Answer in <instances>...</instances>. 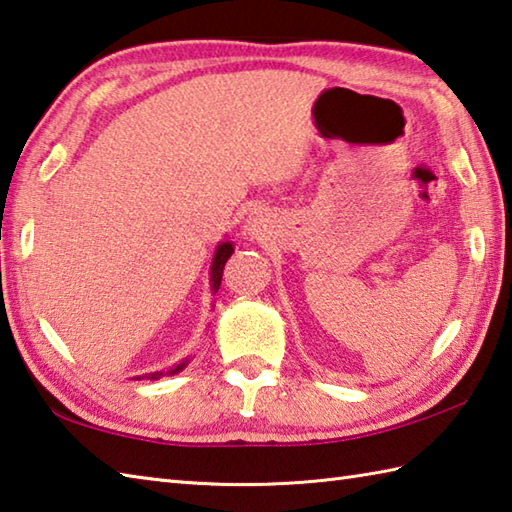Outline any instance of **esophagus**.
<instances>
[{"instance_id": "obj_1", "label": "esophagus", "mask_w": 512, "mask_h": 512, "mask_svg": "<svg viewBox=\"0 0 512 512\" xmlns=\"http://www.w3.org/2000/svg\"><path fill=\"white\" fill-rule=\"evenodd\" d=\"M263 227H265V225L260 223L256 216H254V218H249V221H247V232H249V234H254V236L263 234Z\"/></svg>"}]
</instances>
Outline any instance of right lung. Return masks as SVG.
Returning a JSON list of instances; mask_svg holds the SVG:
<instances>
[{
	"label": "right lung",
	"instance_id": "1",
	"mask_svg": "<svg viewBox=\"0 0 512 512\" xmlns=\"http://www.w3.org/2000/svg\"><path fill=\"white\" fill-rule=\"evenodd\" d=\"M234 254V247H232V243H229V241H225V243H221V245H218L216 247V254H214V260H212V291H214V294H216V291H218V287H221V280H223V267H225V263H227V260H229V256H232ZM187 367V360H183L181 364H176V367L174 369H170V371H154V373H150L148 375V378L150 380H159L161 378V375H174V373H179V371H183ZM143 378H145V375H143ZM141 380V378H139Z\"/></svg>",
	"mask_w": 512,
	"mask_h": 512
}]
</instances>
